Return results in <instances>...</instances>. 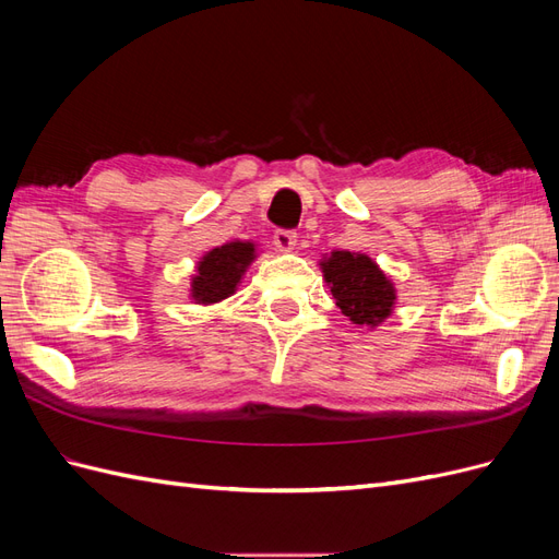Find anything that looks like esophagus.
<instances>
[{
    "label": "esophagus",
    "mask_w": 559,
    "mask_h": 559,
    "mask_svg": "<svg viewBox=\"0 0 559 559\" xmlns=\"http://www.w3.org/2000/svg\"><path fill=\"white\" fill-rule=\"evenodd\" d=\"M296 238L298 235L294 233V230H286V228H280V230H275V247L280 249V251H294L296 249Z\"/></svg>",
    "instance_id": "34e87169"
}]
</instances>
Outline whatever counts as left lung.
Returning <instances> with one entry per match:
<instances>
[{
    "label": "left lung",
    "mask_w": 559,
    "mask_h": 559,
    "mask_svg": "<svg viewBox=\"0 0 559 559\" xmlns=\"http://www.w3.org/2000/svg\"><path fill=\"white\" fill-rule=\"evenodd\" d=\"M321 273L341 308L352 324L376 329L392 314L396 289L378 263L366 253L331 251L321 259Z\"/></svg>",
    "instance_id": "obj_1"
}]
</instances>
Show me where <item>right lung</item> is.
Masks as SVG:
<instances>
[{
    "mask_svg": "<svg viewBox=\"0 0 559 559\" xmlns=\"http://www.w3.org/2000/svg\"><path fill=\"white\" fill-rule=\"evenodd\" d=\"M253 259H257L253 242L235 240L214 247L198 261V270L191 280V298L200 306H212V302L233 296Z\"/></svg>",
    "mask_w": 559,
    "mask_h": 559,
    "instance_id": "add662e5",
    "label": "right lung"
}]
</instances>
